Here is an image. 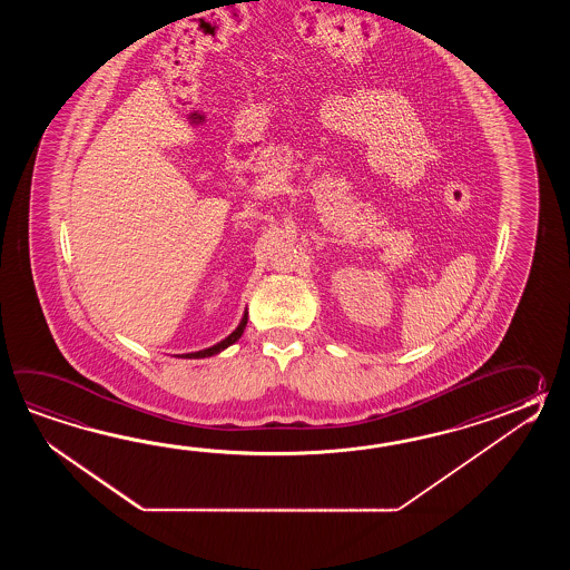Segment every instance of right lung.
<instances>
[{
  "label": "right lung",
  "mask_w": 570,
  "mask_h": 570,
  "mask_svg": "<svg viewBox=\"0 0 570 570\" xmlns=\"http://www.w3.org/2000/svg\"><path fill=\"white\" fill-rule=\"evenodd\" d=\"M246 322H248V312H244L240 324H238V327L232 332L228 338H224L222 342H218V344H214V346H209V348H204V351L187 352V354H181V358H207V356H214V354H218V352L226 351L228 346H232L234 342H238V338L243 336Z\"/></svg>",
  "instance_id": "1"
}]
</instances>
